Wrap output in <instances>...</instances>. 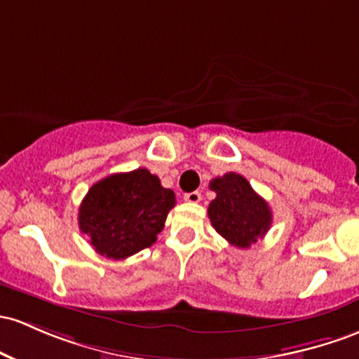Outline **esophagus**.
Masks as SVG:
<instances>
[{"label":"esophagus","instance_id":"1","mask_svg":"<svg viewBox=\"0 0 359 359\" xmlns=\"http://www.w3.org/2000/svg\"><path fill=\"white\" fill-rule=\"evenodd\" d=\"M184 199L187 201V203H191V204H198L199 201H201V194L198 191H192V192H187L186 196H184Z\"/></svg>","mask_w":359,"mask_h":359}]
</instances>
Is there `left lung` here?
I'll use <instances>...</instances> for the list:
<instances>
[{"label": "left lung", "mask_w": 359, "mask_h": 359, "mask_svg": "<svg viewBox=\"0 0 359 359\" xmlns=\"http://www.w3.org/2000/svg\"><path fill=\"white\" fill-rule=\"evenodd\" d=\"M210 189L216 192V198L210 203L208 216L212 228L231 245L249 249L267 233L273 212L245 177L228 172L212 179Z\"/></svg>", "instance_id": "8db88e82"}]
</instances>
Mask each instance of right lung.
Masks as SVG:
<instances>
[{
	"label": "right lung",
	"instance_id": "obj_1",
	"mask_svg": "<svg viewBox=\"0 0 359 359\" xmlns=\"http://www.w3.org/2000/svg\"><path fill=\"white\" fill-rule=\"evenodd\" d=\"M173 206L172 189L161 187L147 168H136L93 184L81 201L78 224L98 254L121 261L156 242Z\"/></svg>",
	"mask_w": 359,
	"mask_h": 359
}]
</instances>
